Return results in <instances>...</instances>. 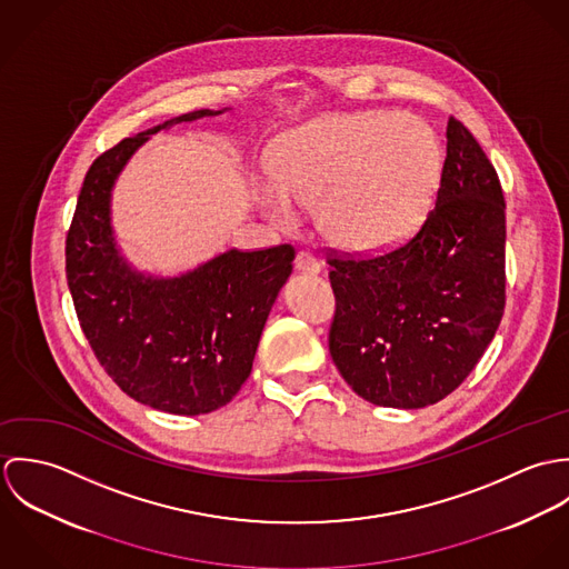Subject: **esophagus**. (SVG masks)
I'll return each instance as SVG.
<instances>
[{
  "label": "esophagus",
  "instance_id": "34e87169",
  "mask_svg": "<svg viewBox=\"0 0 569 569\" xmlns=\"http://www.w3.org/2000/svg\"><path fill=\"white\" fill-rule=\"evenodd\" d=\"M293 267H296V271H300V273H311V276H316V273H320V262L309 253V251H298L296 253V260H293Z\"/></svg>",
  "mask_w": 569,
  "mask_h": 569
}]
</instances>
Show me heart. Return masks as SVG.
Wrapping results in <instances>:
<instances>
[{
  "label": "heart",
  "instance_id": "heart-1",
  "mask_svg": "<svg viewBox=\"0 0 569 569\" xmlns=\"http://www.w3.org/2000/svg\"><path fill=\"white\" fill-rule=\"evenodd\" d=\"M442 166L429 122L413 113L357 111L330 116L291 131L276 177L258 192L280 226L299 206L318 202L320 230L332 243L375 251L401 243L425 219Z\"/></svg>",
  "mask_w": 569,
  "mask_h": 569
}]
</instances>
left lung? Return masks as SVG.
Instances as JSON below:
<instances>
[{"label": "left lung", "instance_id": "left-lung-1", "mask_svg": "<svg viewBox=\"0 0 569 569\" xmlns=\"http://www.w3.org/2000/svg\"><path fill=\"white\" fill-rule=\"evenodd\" d=\"M436 206L407 241L372 258L330 251L328 348L366 401L418 409L476 368L506 305V203L492 163L456 118Z\"/></svg>", "mask_w": 569, "mask_h": 569}]
</instances>
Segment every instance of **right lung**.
<instances>
[{"mask_svg":"<svg viewBox=\"0 0 569 569\" xmlns=\"http://www.w3.org/2000/svg\"><path fill=\"white\" fill-rule=\"evenodd\" d=\"M223 111L177 116L104 151L84 174L66 241L68 287L96 359L124 395L179 416L208 413L237 397L296 251L228 249L181 276H149L116 244L111 190L153 133Z\"/></svg>","mask_w":569,"mask_h":569,"instance_id":"obj_1","label":"right lung"}]
</instances>
